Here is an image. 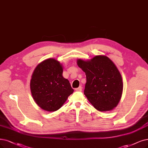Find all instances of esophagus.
I'll list each match as a JSON object with an SVG mask.
<instances>
[{
    "label": "esophagus",
    "instance_id": "obj_1",
    "mask_svg": "<svg viewBox=\"0 0 148 148\" xmlns=\"http://www.w3.org/2000/svg\"><path fill=\"white\" fill-rule=\"evenodd\" d=\"M82 87L81 86H79V88H76V89H75V90L77 91H82Z\"/></svg>",
    "mask_w": 148,
    "mask_h": 148
}]
</instances>
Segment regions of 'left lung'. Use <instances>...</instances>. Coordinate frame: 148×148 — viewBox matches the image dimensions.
Returning <instances> with one entry per match:
<instances>
[{"label": "left lung", "mask_w": 148, "mask_h": 148, "mask_svg": "<svg viewBox=\"0 0 148 148\" xmlns=\"http://www.w3.org/2000/svg\"><path fill=\"white\" fill-rule=\"evenodd\" d=\"M78 66L85 73L84 95L100 112L112 110L121 99L123 83L116 65L106 56H97L89 60L78 59Z\"/></svg>", "instance_id": "8db88e82"}]
</instances>
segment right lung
Instances as JSON below:
<instances>
[{
	"label": "right lung",
	"instance_id": "obj_1",
	"mask_svg": "<svg viewBox=\"0 0 148 148\" xmlns=\"http://www.w3.org/2000/svg\"><path fill=\"white\" fill-rule=\"evenodd\" d=\"M62 64L54 58L38 64L32 75L30 90L36 104L42 110L55 112L61 108L74 92L63 76Z\"/></svg>",
	"mask_w": 148,
	"mask_h": 148
}]
</instances>
